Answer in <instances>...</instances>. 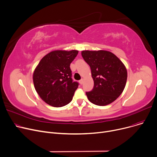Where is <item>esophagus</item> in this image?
I'll return each instance as SVG.
<instances>
[{
    "mask_svg": "<svg viewBox=\"0 0 157 157\" xmlns=\"http://www.w3.org/2000/svg\"><path fill=\"white\" fill-rule=\"evenodd\" d=\"M79 83L80 84V85H82L83 83H84V79L83 78H81L80 80H79Z\"/></svg>",
    "mask_w": 157,
    "mask_h": 157,
    "instance_id": "obj_1",
    "label": "esophagus"
}]
</instances>
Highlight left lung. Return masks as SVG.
<instances>
[{
  "instance_id": "left-lung-1",
  "label": "left lung",
  "mask_w": 157,
  "mask_h": 157,
  "mask_svg": "<svg viewBox=\"0 0 157 157\" xmlns=\"http://www.w3.org/2000/svg\"><path fill=\"white\" fill-rule=\"evenodd\" d=\"M82 56L89 65L94 80L93 89L86 93L88 99L98 106L112 103L126 84L127 72L124 63L107 51H82Z\"/></svg>"
}]
</instances>
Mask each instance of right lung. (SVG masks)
Returning a JSON list of instances; mask_svg holds the SVG:
<instances>
[{"label": "right lung", "instance_id": "add662e5", "mask_svg": "<svg viewBox=\"0 0 157 157\" xmlns=\"http://www.w3.org/2000/svg\"><path fill=\"white\" fill-rule=\"evenodd\" d=\"M78 52L76 50L52 51L43 57L35 69L34 87L46 103L61 107L71 102L78 83L73 81L70 66Z\"/></svg>", "mask_w": 157, "mask_h": 157}]
</instances>
